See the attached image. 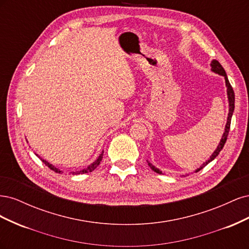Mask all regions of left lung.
I'll return each instance as SVG.
<instances>
[{
	"instance_id": "obj_1",
	"label": "left lung",
	"mask_w": 249,
	"mask_h": 249,
	"mask_svg": "<svg viewBox=\"0 0 249 249\" xmlns=\"http://www.w3.org/2000/svg\"><path fill=\"white\" fill-rule=\"evenodd\" d=\"M211 71H212L213 72L219 74V76H222L224 78V81H225V86H227V94H228V100H229V114H228V118H227V124H225V127H224V132L222 134V137L220 139V142L219 144H218L217 148L214 150V153L210 156L209 160L206 161L205 163H203L201 166L199 168H197L196 170H195V172H198L200 169H202L203 167L206 166V165H208L210 162H212L215 158L219 155V153L221 152V149L223 148L224 144H225V141H227L228 139V135H229V132H230V126H231V116H232V113H233V110H235V93H233V90H232V87L231 86L230 84V81L228 79V76H227V72H225L224 69L221 66V64L217 61V60H212L211 61ZM148 166L152 168L155 172L157 173H162V171L159 169L155 167L154 165L148 162Z\"/></svg>"
}]
</instances>
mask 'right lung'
I'll return each instance as SVG.
<instances>
[{"instance_id": "obj_1", "label": "right lung", "mask_w": 249, "mask_h": 249, "mask_svg": "<svg viewBox=\"0 0 249 249\" xmlns=\"http://www.w3.org/2000/svg\"><path fill=\"white\" fill-rule=\"evenodd\" d=\"M37 157L39 158V159L47 165V166L50 168V169H52V170H54L55 172H57V173H60V172H62V170H60L59 168H57L56 166H54V165L53 164H51V163H49L48 161H46V160H43L42 158H40L38 155L37 154H35ZM103 155H104V150L103 152L101 153V155L97 157V159L94 161V162H92L91 164L90 165H88V166L86 167V168H83V169H81V170H76V171H71V175H82V173H88V172H91V171H93L97 166H99L100 165V163H101V161H102V159H103Z\"/></svg>"}]
</instances>
